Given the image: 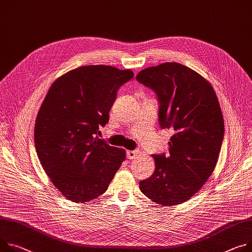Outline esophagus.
<instances>
[{
  "mask_svg": "<svg viewBox=\"0 0 252 252\" xmlns=\"http://www.w3.org/2000/svg\"><path fill=\"white\" fill-rule=\"evenodd\" d=\"M138 156H140V152L139 151H127L126 152V157L129 159H133Z\"/></svg>",
  "mask_w": 252,
  "mask_h": 252,
  "instance_id": "esophagus-1",
  "label": "esophagus"
}]
</instances>
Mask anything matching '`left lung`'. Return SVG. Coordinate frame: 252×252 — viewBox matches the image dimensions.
I'll return each instance as SVG.
<instances>
[{"instance_id": "left-lung-1", "label": "left lung", "mask_w": 252, "mask_h": 252, "mask_svg": "<svg viewBox=\"0 0 252 252\" xmlns=\"http://www.w3.org/2000/svg\"><path fill=\"white\" fill-rule=\"evenodd\" d=\"M136 80L155 91L159 126L174 131L169 154L153 155L156 169L140 189L161 206L179 205L202 188L216 167L224 136L217 95L208 80L177 62L146 68Z\"/></svg>"}]
</instances>
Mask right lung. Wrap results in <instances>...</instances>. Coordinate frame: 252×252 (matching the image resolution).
Segmentation results:
<instances>
[{
	"mask_svg": "<svg viewBox=\"0 0 252 252\" xmlns=\"http://www.w3.org/2000/svg\"><path fill=\"white\" fill-rule=\"evenodd\" d=\"M133 77L129 69L81 66L57 78L38 111L35 148L53 185L72 202L103 194L126 159V151L98 139L99 127L119 88Z\"/></svg>",
	"mask_w": 252,
	"mask_h": 252,
	"instance_id": "add662e5",
	"label": "right lung"
}]
</instances>
